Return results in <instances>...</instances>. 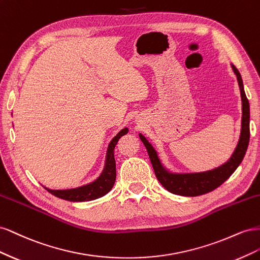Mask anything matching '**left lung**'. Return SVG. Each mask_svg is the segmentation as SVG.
I'll return each mask as SVG.
<instances>
[{
    "instance_id": "8db88e82",
    "label": "left lung",
    "mask_w": 260,
    "mask_h": 260,
    "mask_svg": "<svg viewBox=\"0 0 260 260\" xmlns=\"http://www.w3.org/2000/svg\"><path fill=\"white\" fill-rule=\"evenodd\" d=\"M233 72L237 76L238 83L240 86L241 100H242V122H241V135L237 147L228 161L221 166L207 171L190 172V174H176L169 171L161 164L158 154L153 145L148 142L143 135H139L151 159L156 178L158 179L161 185L170 193L182 196H199L206 194L215 190L221 185L226 179L237 170L245 156L246 149L249 142V103L244 92V85L241 74L234 65L231 64Z\"/></svg>"
}]
</instances>
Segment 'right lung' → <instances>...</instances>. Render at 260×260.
<instances>
[{
  "label": "right lung",
  "mask_w": 260,
  "mask_h": 260,
  "mask_svg": "<svg viewBox=\"0 0 260 260\" xmlns=\"http://www.w3.org/2000/svg\"><path fill=\"white\" fill-rule=\"evenodd\" d=\"M128 128H123L113 138L111 143L108 144L105 166L100 177L93 182L84 184L79 187L67 188V190H51V188L43 186L46 191H49L56 198L66 200L69 202H89L102 198L112 190L116 181V161L114 157V149L119 139L127 135Z\"/></svg>",
  "instance_id": "add662e5"
}]
</instances>
